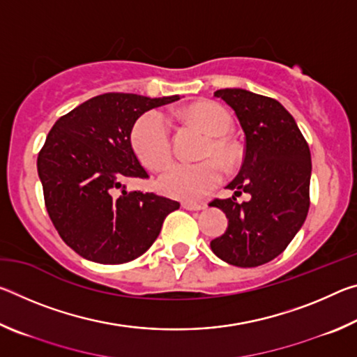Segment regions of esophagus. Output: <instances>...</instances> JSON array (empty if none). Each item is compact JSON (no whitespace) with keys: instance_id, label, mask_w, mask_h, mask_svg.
I'll return each instance as SVG.
<instances>
[{"instance_id":"34e87169","label":"esophagus","mask_w":357,"mask_h":357,"mask_svg":"<svg viewBox=\"0 0 357 357\" xmlns=\"http://www.w3.org/2000/svg\"><path fill=\"white\" fill-rule=\"evenodd\" d=\"M183 208L187 211H203L206 209V204L203 203H190V202H184L183 203Z\"/></svg>"}]
</instances>
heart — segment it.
I'll list each match as a JSON object with an SVG mask.
<instances>
[{
  "instance_id": "obj_1",
  "label": "heart",
  "mask_w": 357,
  "mask_h": 357,
  "mask_svg": "<svg viewBox=\"0 0 357 357\" xmlns=\"http://www.w3.org/2000/svg\"><path fill=\"white\" fill-rule=\"evenodd\" d=\"M184 118L193 128L209 135L200 151L198 164L168 165L157 179V187L167 197L183 202H197L220 184L223 169L233 170L239 164L241 146L227 135L233 128V118L217 102L203 100L184 110ZM130 144L144 167L159 170L173 154L172 132L164 113L149 110L135 121L130 132Z\"/></svg>"
}]
</instances>
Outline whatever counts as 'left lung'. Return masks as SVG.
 I'll list each match as a JSON object with an SVG mask.
<instances>
[{
  "instance_id": "1",
  "label": "left lung",
  "mask_w": 357,
  "mask_h": 357,
  "mask_svg": "<svg viewBox=\"0 0 357 357\" xmlns=\"http://www.w3.org/2000/svg\"><path fill=\"white\" fill-rule=\"evenodd\" d=\"M234 110L245 135L243 167L227 187L236 197L209 206L227 214L228 228L211 241L217 257L239 268H255L279 257L304 223L310 208V149L280 102L245 89L214 93Z\"/></svg>"
}]
</instances>
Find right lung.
Segmentation results:
<instances>
[{
	"label": "right lung",
	"mask_w": 357,
	"mask_h": 357,
	"mask_svg": "<svg viewBox=\"0 0 357 357\" xmlns=\"http://www.w3.org/2000/svg\"><path fill=\"white\" fill-rule=\"evenodd\" d=\"M105 93L59 118L38 155L47 213L59 236L83 258L123 264L146 252L178 202L128 192V178L146 179L130 144L140 114L178 100Z\"/></svg>",
	"instance_id": "right-lung-1"
}]
</instances>
